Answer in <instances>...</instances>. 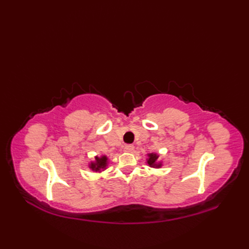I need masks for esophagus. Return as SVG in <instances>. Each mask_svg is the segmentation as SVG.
Listing matches in <instances>:
<instances>
[{
    "mask_svg": "<svg viewBox=\"0 0 249 249\" xmlns=\"http://www.w3.org/2000/svg\"><path fill=\"white\" fill-rule=\"evenodd\" d=\"M134 149H135L134 145H131V144H128V145H125L124 146V151L127 152V153H131V152L134 151Z\"/></svg>",
    "mask_w": 249,
    "mask_h": 249,
    "instance_id": "34e87169",
    "label": "esophagus"
}]
</instances>
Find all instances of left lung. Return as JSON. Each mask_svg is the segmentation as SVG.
I'll return each instance as SVG.
<instances>
[{
  "mask_svg": "<svg viewBox=\"0 0 249 249\" xmlns=\"http://www.w3.org/2000/svg\"><path fill=\"white\" fill-rule=\"evenodd\" d=\"M160 155L157 153H149L146 158V163L147 166L154 169H160L162 167V160H158Z\"/></svg>",
  "mask_w": 249,
  "mask_h": 249,
  "instance_id": "8db88e82",
  "label": "left lung"
}]
</instances>
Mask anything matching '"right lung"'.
Listing matches in <instances>:
<instances>
[{
    "instance_id": "1",
    "label": "right lung",
    "mask_w": 249,
    "mask_h": 249,
    "mask_svg": "<svg viewBox=\"0 0 249 249\" xmlns=\"http://www.w3.org/2000/svg\"><path fill=\"white\" fill-rule=\"evenodd\" d=\"M109 163V158L106 155H100V156H95L94 160H91L89 162V168L91 169L92 171L96 172V173H100L105 171L106 169L108 167Z\"/></svg>"
}]
</instances>
